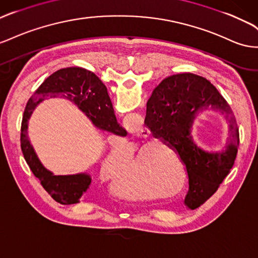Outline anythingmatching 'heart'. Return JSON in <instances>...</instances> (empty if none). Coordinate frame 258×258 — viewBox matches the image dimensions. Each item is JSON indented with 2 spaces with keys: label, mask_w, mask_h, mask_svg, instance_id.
<instances>
[{
  "label": "heart",
  "mask_w": 258,
  "mask_h": 258,
  "mask_svg": "<svg viewBox=\"0 0 258 258\" xmlns=\"http://www.w3.org/2000/svg\"><path fill=\"white\" fill-rule=\"evenodd\" d=\"M136 163L138 164V168L141 170L142 165L139 155L136 157ZM128 165L129 158L124 155L119 149L113 148L110 149L106 157L104 158L103 170L107 176H109L113 180H116L123 175L124 170L128 168ZM132 183H134V189H130V187H122L121 189L120 187V197L129 201L148 200V194H146V192L143 189H141V187H139V184L135 182V181Z\"/></svg>",
  "instance_id": "obj_1"
}]
</instances>
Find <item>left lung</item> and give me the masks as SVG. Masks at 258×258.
I'll return each mask as SVG.
<instances>
[{
  "label": "left lung",
  "instance_id": "8db88e82",
  "mask_svg": "<svg viewBox=\"0 0 258 258\" xmlns=\"http://www.w3.org/2000/svg\"><path fill=\"white\" fill-rule=\"evenodd\" d=\"M208 111L221 113L228 126L227 142L220 151L204 150L194 141V123ZM144 124L183 163L189 184L183 200L186 208L196 210L205 203L232 168L238 153L239 129L227 101L201 76L172 75L153 90Z\"/></svg>",
  "mask_w": 258,
  "mask_h": 258
}]
</instances>
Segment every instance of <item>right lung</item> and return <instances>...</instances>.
Masks as SVG:
<instances>
[{
    "label": "right lung",
    "mask_w": 258,
    "mask_h": 258,
    "mask_svg": "<svg viewBox=\"0 0 258 258\" xmlns=\"http://www.w3.org/2000/svg\"><path fill=\"white\" fill-rule=\"evenodd\" d=\"M57 95L75 103L91 120L95 128L120 137L126 136L127 131L117 122L113 104L110 102L105 85L95 74L85 68L68 67L55 72L44 80L28 101L20 136L24 157L33 175L41 181L45 191L58 203L71 205L79 203L83 194L88 192L91 186V176L88 172L76 175H54L41 163L28 139V122L33 110L46 97Z\"/></svg>",
    "instance_id": "1"
}]
</instances>
